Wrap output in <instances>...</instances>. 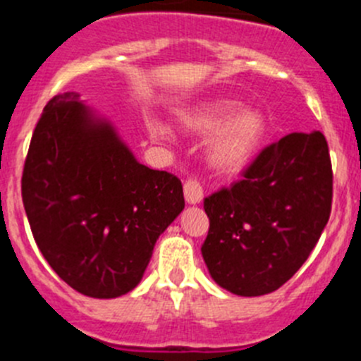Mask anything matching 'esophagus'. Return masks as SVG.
Segmentation results:
<instances>
[{"label":"esophagus","mask_w":361,"mask_h":361,"mask_svg":"<svg viewBox=\"0 0 361 361\" xmlns=\"http://www.w3.org/2000/svg\"><path fill=\"white\" fill-rule=\"evenodd\" d=\"M183 192H185V200H187V203L190 204H196L203 200V187H201V183L196 180V178H188V180L185 181Z\"/></svg>","instance_id":"esophagus-1"}]
</instances>
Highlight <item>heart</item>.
<instances>
[{"mask_svg":"<svg viewBox=\"0 0 361 361\" xmlns=\"http://www.w3.org/2000/svg\"><path fill=\"white\" fill-rule=\"evenodd\" d=\"M239 108L233 100H210L181 115V126L197 136H210L209 161L225 174L245 169L255 157L266 135L264 116L255 109ZM149 135L169 140L171 131L158 120H149Z\"/></svg>","mask_w":361,"mask_h":361,"instance_id":"b5f03b06","label":"heart"}]
</instances>
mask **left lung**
Returning a JSON list of instances; mask_svg holds the SVG:
<instances>
[{
	"instance_id": "8db88e82",
	"label": "left lung",
	"mask_w": 361,
	"mask_h": 361,
	"mask_svg": "<svg viewBox=\"0 0 361 361\" xmlns=\"http://www.w3.org/2000/svg\"><path fill=\"white\" fill-rule=\"evenodd\" d=\"M331 201L322 133H291L262 149L243 180L203 200L210 226L201 253L214 281L241 297L279 290L313 252Z\"/></svg>"
}]
</instances>
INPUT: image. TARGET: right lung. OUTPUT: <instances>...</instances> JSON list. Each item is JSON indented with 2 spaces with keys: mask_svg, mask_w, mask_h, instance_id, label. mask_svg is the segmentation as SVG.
Masks as SVG:
<instances>
[{
  "mask_svg": "<svg viewBox=\"0 0 361 361\" xmlns=\"http://www.w3.org/2000/svg\"><path fill=\"white\" fill-rule=\"evenodd\" d=\"M21 196L48 264L93 298L131 291L160 233L185 207L180 178L138 164L77 93H59L44 106L23 167Z\"/></svg>",
  "mask_w": 361,
  "mask_h": 361,
  "instance_id": "right-lung-1",
  "label": "right lung"
}]
</instances>
